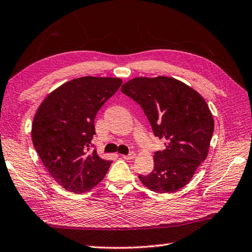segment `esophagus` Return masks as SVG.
Segmentation results:
<instances>
[{"label":"esophagus","instance_id":"esophagus-1","mask_svg":"<svg viewBox=\"0 0 252 252\" xmlns=\"http://www.w3.org/2000/svg\"><path fill=\"white\" fill-rule=\"evenodd\" d=\"M123 158H126V160H132V158H136V153L135 152H130L129 155L127 156H122Z\"/></svg>","mask_w":252,"mask_h":252}]
</instances>
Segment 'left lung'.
Masks as SVG:
<instances>
[{
    "instance_id": "left-lung-1",
    "label": "left lung",
    "mask_w": 252,
    "mask_h": 252,
    "mask_svg": "<svg viewBox=\"0 0 252 252\" xmlns=\"http://www.w3.org/2000/svg\"><path fill=\"white\" fill-rule=\"evenodd\" d=\"M122 92L139 104L155 136L165 149L153 157L155 168L140 182L158 193L175 192L187 185L205 160L214 121L207 102L191 87L172 77H137Z\"/></svg>"
}]
</instances>
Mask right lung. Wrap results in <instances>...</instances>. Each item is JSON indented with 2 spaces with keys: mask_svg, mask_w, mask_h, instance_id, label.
<instances>
[{
  "mask_svg": "<svg viewBox=\"0 0 252 252\" xmlns=\"http://www.w3.org/2000/svg\"><path fill=\"white\" fill-rule=\"evenodd\" d=\"M122 83L113 77L73 79L49 94L35 112L33 147L50 175L66 190L89 191L109 171L112 162L90 147L96 113Z\"/></svg>",
  "mask_w": 252,
  "mask_h": 252,
  "instance_id": "obj_1",
  "label": "right lung"
}]
</instances>
